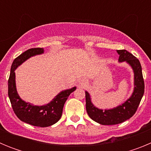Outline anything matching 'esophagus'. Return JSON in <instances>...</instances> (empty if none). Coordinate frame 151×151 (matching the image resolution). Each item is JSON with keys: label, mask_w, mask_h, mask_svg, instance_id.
Returning <instances> with one entry per match:
<instances>
[{"label": "esophagus", "mask_w": 151, "mask_h": 151, "mask_svg": "<svg viewBox=\"0 0 151 151\" xmlns=\"http://www.w3.org/2000/svg\"><path fill=\"white\" fill-rule=\"evenodd\" d=\"M87 84L88 82L85 79H84V78L80 79L79 81H78V85H79V86H82V87H85V85H87Z\"/></svg>", "instance_id": "34e87169"}]
</instances>
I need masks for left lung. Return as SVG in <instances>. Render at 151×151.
<instances>
[{"label": "left lung", "mask_w": 151, "mask_h": 151, "mask_svg": "<svg viewBox=\"0 0 151 151\" xmlns=\"http://www.w3.org/2000/svg\"><path fill=\"white\" fill-rule=\"evenodd\" d=\"M117 53L119 55V62L125 61L132 68L134 75V91L132 96L122 105L110 110H101L94 106L91 101L90 94L85 91L88 114L91 119L101 125H116L130 119L137 111L145 93V82L138 59L126 50H119Z\"/></svg>", "instance_id": "8db88e82"}]
</instances>
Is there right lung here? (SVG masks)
Instances as JSON below:
<instances>
[{
    "instance_id": "obj_1",
    "label": "right lung",
    "mask_w": 151,
    "mask_h": 151,
    "mask_svg": "<svg viewBox=\"0 0 151 151\" xmlns=\"http://www.w3.org/2000/svg\"><path fill=\"white\" fill-rule=\"evenodd\" d=\"M44 49L41 47L31 48L17 57L12 63L10 74L8 79V96L13 110L21 121L38 127H47L60 120L63 109L69 94L76 87L63 91L57 94L49 104L43 106H34L32 104L25 102L21 99L16 88L15 69L31 57L41 54Z\"/></svg>"
}]
</instances>
